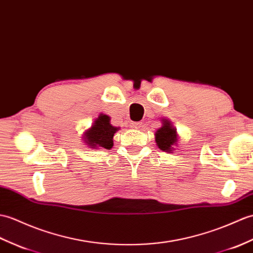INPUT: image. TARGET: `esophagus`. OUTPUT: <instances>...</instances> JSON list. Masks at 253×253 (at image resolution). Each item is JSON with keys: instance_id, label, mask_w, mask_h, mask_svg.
<instances>
[{"instance_id": "esophagus-1", "label": "esophagus", "mask_w": 253, "mask_h": 253, "mask_svg": "<svg viewBox=\"0 0 253 253\" xmlns=\"http://www.w3.org/2000/svg\"><path fill=\"white\" fill-rule=\"evenodd\" d=\"M130 127L134 128V129H139V128L142 127V123H141V122H131Z\"/></svg>"}]
</instances>
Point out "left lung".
<instances>
[{"label": "left lung", "mask_w": 253, "mask_h": 253, "mask_svg": "<svg viewBox=\"0 0 253 253\" xmlns=\"http://www.w3.org/2000/svg\"><path fill=\"white\" fill-rule=\"evenodd\" d=\"M155 141L162 151L171 153L173 146L177 145L178 142L177 129L171 125V122L163 120V126L155 132Z\"/></svg>", "instance_id": "left-lung-1"}]
</instances>
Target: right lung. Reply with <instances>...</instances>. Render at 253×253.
Segmentation results:
<instances>
[{
    "label": "right lung",
    "mask_w": 253,
    "mask_h": 253,
    "mask_svg": "<svg viewBox=\"0 0 253 253\" xmlns=\"http://www.w3.org/2000/svg\"><path fill=\"white\" fill-rule=\"evenodd\" d=\"M110 116L100 114L91 127L84 133V142L92 149L103 148L110 150L113 146L114 133L120 128L110 124Z\"/></svg>",
    "instance_id": "obj_1"
}]
</instances>
